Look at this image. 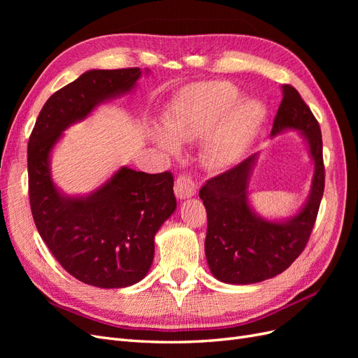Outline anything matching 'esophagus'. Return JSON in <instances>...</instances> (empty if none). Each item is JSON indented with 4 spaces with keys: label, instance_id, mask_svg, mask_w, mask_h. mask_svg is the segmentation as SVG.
Returning a JSON list of instances; mask_svg holds the SVG:
<instances>
[{
    "label": "esophagus",
    "instance_id": "esophagus-1",
    "mask_svg": "<svg viewBox=\"0 0 358 358\" xmlns=\"http://www.w3.org/2000/svg\"><path fill=\"white\" fill-rule=\"evenodd\" d=\"M175 194L176 197L180 200L189 199L197 194V187L189 178L187 176H179L175 182Z\"/></svg>",
    "mask_w": 358,
    "mask_h": 358
}]
</instances>
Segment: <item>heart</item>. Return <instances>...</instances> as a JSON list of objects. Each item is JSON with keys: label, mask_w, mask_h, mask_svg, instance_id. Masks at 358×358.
I'll list each match as a JSON object with an SVG mask.
<instances>
[{"label": "heart", "mask_w": 358, "mask_h": 358, "mask_svg": "<svg viewBox=\"0 0 358 358\" xmlns=\"http://www.w3.org/2000/svg\"><path fill=\"white\" fill-rule=\"evenodd\" d=\"M230 82L212 80L191 85L171 101L162 127L152 131L154 142L169 154L178 142L203 138L200 158L206 166L224 170L239 162L254 143L266 121V107L255 100H241Z\"/></svg>", "instance_id": "heart-1"}]
</instances>
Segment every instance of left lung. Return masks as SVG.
<instances>
[{
	"label": "left lung",
	"mask_w": 358,
	"mask_h": 358,
	"mask_svg": "<svg viewBox=\"0 0 358 358\" xmlns=\"http://www.w3.org/2000/svg\"><path fill=\"white\" fill-rule=\"evenodd\" d=\"M297 131L309 150L313 176L306 201L282 220H268L249 201V180L259 154L216 176L200 189L208 212L204 252L212 275L224 284L249 285L287 270L305 249L324 192L322 138L315 116L291 85H282V101L270 137Z\"/></svg>",
	"instance_id": "8db88e82"
}]
</instances>
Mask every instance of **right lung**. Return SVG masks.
Here are the masks:
<instances>
[{
    "label": "right lung",
    "instance_id": "obj_1",
    "mask_svg": "<svg viewBox=\"0 0 358 358\" xmlns=\"http://www.w3.org/2000/svg\"><path fill=\"white\" fill-rule=\"evenodd\" d=\"M142 74L140 69L83 73L43 106L28 142L29 203L41 239L71 276L99 288L129 287L148 275L155 234L176 210L173 176L122 166L99 188L70 196L53 182L52 152L69 127L133 92Z\"/></svg>",
    "mask_w": 358,
    "mask_h": 358
}]
</instances>
